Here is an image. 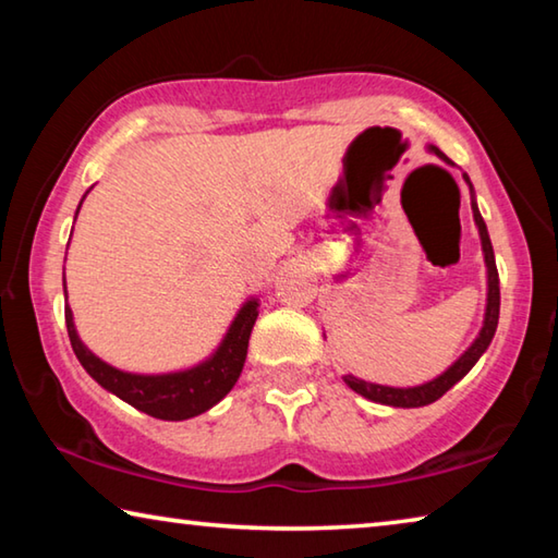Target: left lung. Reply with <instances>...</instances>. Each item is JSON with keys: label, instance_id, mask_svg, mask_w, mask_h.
Here are the masks:
<instances>
[{"label": "left lung", "instance_id": "obj_1", "mask_svg": "<svg viewBox=\"0 0 558 558\" xmlns=\"http://www.w3.org/2000/svg\"><path fill=\"white\" fill-rule=\"evenodd\" d=\"M429 154H435L441 161L454 166L449 158L439 151L437 146H427ZM462 179L470 185V196H472V214H474V223H476V231H480V241H482V255H484V265H486V307H484V320H482V330L476 335L474 342L466 348L462 355H459L452 365H449L445 373L437 375L435 379H429V383H422V385H414V387H390V385H377V383H367V379H360L355 375H342L344 385L350 387L352 392H357L365 397L369 402H377V404H387V407H404V410H410V407H424V404H432L437 402L441 395L447 390H452V387L462 379L470 369L476 365V360H480L486 348L492 344L494 332H497V325H499V272H497V260H494V247L489 241V231H486V223L480 214V206H476V196H474V185L470 181V175L462 173Z\"/></svg>", "mask_w": 558, "mask_h": 558}]
</instances>
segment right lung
Segmentation results:
<instances>
[{
    "mask_svg": "<svg viewBox=\"0 0 558 558\" xmlns=\"http://www.w3.org/2000/svg\"><path fill=\"white\" fill-rule=\"evenodd\" d=\"M92 191V189H88ZM86 191V193H88ZM84 193V198H86ZM82 198V203H84ZM78 203V208H82ZM76 208V216H78ZM76 220V218H74ZM64 298H66V278H64ZM258 298H247L235 313L233 323L228 325L223 340L218 348L210 352L206 360L198 365L173 369V373H158V375H141V373H126L104 362L99 355H94L78 338L74 313L72 307H64L66 315V330L69 340H72L74 355L82 362V367L99 383L106 392L117 395L119 400L136 407L138 412L151 414L156 420L181 422L198 417V414L208 412L210 407L218 404L223 397L233 390L238 377L243 373L245 355H247V340H251L253 325L258 320Z\"/></svg>",
    "mask_w": 558,
    "mask_h": 558,
    "instance_id": "right-lung-1",
    "label": "right lung"
}]
</instances>
